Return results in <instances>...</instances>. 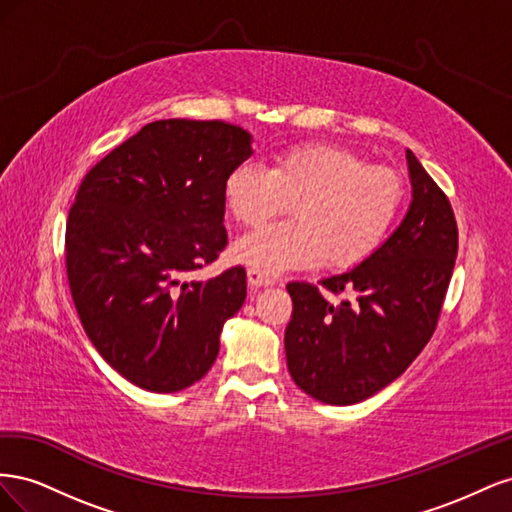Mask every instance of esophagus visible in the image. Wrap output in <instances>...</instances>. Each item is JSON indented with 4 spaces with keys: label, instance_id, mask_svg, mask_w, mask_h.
<instances>
[{
    "label": "esophagus",
    "instance_id": "34e87169",
    "mask_svg": "<svg viewBox=\"0 0 512 512\" xmlns=\"http://www.w3.org/2000/svg\"><path fill=\"white\" fill-rule=\"evenodd\" d=\"M247 282H250L252 288H265V286H273L275 280L269 275H265L258 269H247Z\"/></svg>",
    "mask_w": 512,
    "mask_h": 512
}]
</instances>
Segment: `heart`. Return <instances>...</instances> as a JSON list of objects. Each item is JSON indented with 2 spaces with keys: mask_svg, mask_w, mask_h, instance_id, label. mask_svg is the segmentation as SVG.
Returning a JSON list of instances; mask_svg holds the SVG:
<instances>
[{
  "mask_svg": "<svg viewBox=\"0 0 512 512\" xmlns=\"http://www.w3.org/2000/svg\"><path fill=\"white\" fill-rule=\"evenodd\" d=\"M404 181L359 153L307 143L282 151L271 168L243 162L224 179V203L243 226H262L292 205L294 220L252 232L235 258L267 275L314 267L350 269L374 254L401 209Z\"/></svg>",
  "mask_w": 512,
  "mask_h": 512,
  "instance_id": "heart-1",
  "label": "heart"
}]
</instances>
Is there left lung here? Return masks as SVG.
Listing matches in <instances>:
<instances>
[{"mask_svg":"<svg viewBox=\"0 0 512 512\" xmlns=\"http://www.w3.org/2000/svg\"><path fill=\"white\" fill-rule=\"evenodd\" d=\"M412 200L391 237L361 265L312 284L292 282L284 346L292 380L322 404L352 406L397 380L436 331L457 258L451 203L406 149Z\"/></svg>","mask_w":512,"mask_h":512,"instance_id":"8db88e82","label":"left lung"}]
</instances>
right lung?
Masks as SVG:
<instances>
[{
	"label": "right lung",
	"mask_w": 512,
	"mask_h": 512,
	"mask_svg": "<svg viewBox=\"0 0 512 512\" xmlns=\"http://www.w3.org/2000/svg\"><path fill=\"white\" fill-rule=\"evenodd\" d=\"M224 121L147 123L85 175L66 224L70 292L102 359L151 393L203 378L224 322L245 301V269L188 280L220 256L224 179L252 156Z\"/></svg>",
	"instance_id": "1"
}]
</instances>
